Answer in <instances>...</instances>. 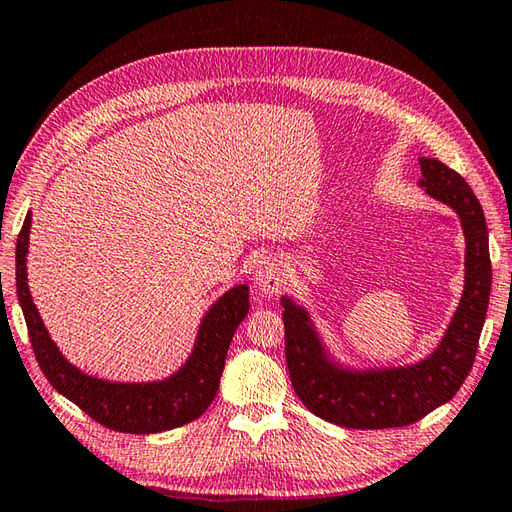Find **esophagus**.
I'll list each match as a JSON object with an SVG mask.
<instances>
[{
  "instance_id": "34e87169",
  "label": "esophagus",
  "mask_w": 512,
  "mask_h": 512,
  "mask_svg": "<svg viewBox=\"0 0 512 512\" xmlns=\"http://www.w3.org/2000/svg\"><path fill=\"white\" fill-rule=\"evenodd\" d=\"M254 285L265 295H276L278 291H282V287L287 285V274L285 269H282L280 260L271 256L260 260L254 271Z\"/></svg>"
}]
</instances>
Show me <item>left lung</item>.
Segmentation results:
<instances>
[{
  "mask_svg": "<svg viewBox=\"0 0 512 512\" xmlns=\"http://www.w3.org/2000/svg\"><path fill=\"white\" fill-rule=\"evenodd\" d=\"M418 181L458 214L467 254L464 291L438 348L405 368L350 370L331 361L309 313L282 298L285 357L291 385L304 407L328 423L348 429L405 427L451 401L469 377L491 295V256L484 210L467 181L434 157H420Z\"/></svg>",
  "mask_w": 512,
  "mask_h": 512,
  "instance_id": "8db88e82",
  "label": "left lung"
}]
</instances>
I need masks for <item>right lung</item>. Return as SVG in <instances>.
Wrapping results in <instances>:
<instances>
[{
    "label": "right lung",
    "instance_id": "add662e5",
    "mask_svg": "<svg viewBox=\"0 0 512 512\" xmlns=\"http://www.w3.org/2000/svg\"><path fill=\"white\" fill-rule=\"evenodd\" d=\"M30 214L17 238V298L26 317L30 344L45 379L102 427L124 434H157L199 418L219 390L227 348L249 311V287L238 285L210 306L199 326L195 350L175 374L153 383H113L89 377L67 361L45 331L30 298L26 254Z\"/></svg>",
    "mask_w": 512,
    "mask_h": 512
}]
</instances>
